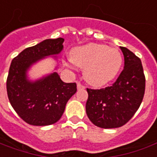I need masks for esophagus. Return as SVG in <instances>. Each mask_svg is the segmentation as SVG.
Instances as JSON below:
<instances>
[{
  "instance_id": "esophagus-1",
  "label": "esophagus",
  "mask_w": 157,
  "mask_h": 157,
  "mask_svg": "<svg viewBox=\"0 0 157 157\" xmlns=\"http://www.w3.org/2000/svg\"><path fill=\"white\" fill-rule=\"evenodd\" d=\"M77 88H78V90H83V89H85V86L83 85L81 83H78L77 84Z\"/></svg>"
}]
</instances>
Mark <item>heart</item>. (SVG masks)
Listing matches in <instances>:
<instances>
[{"label": "heart", "instance_id": "heart-1", "mask_svg": "<svg viewBox=\"0 0 157 157\" xmlns=\"http://www.w3.org/2000/svg\"><path fill=\"white\" fill-rule=\"evenodd\" d=\"M73 63L84 68V78L94 86H101L112 80L119 72L123 57L116 48L90 43L71 52Z\"/></svg>", "mask_w": 157, "mask_h": 157}]
</instances>
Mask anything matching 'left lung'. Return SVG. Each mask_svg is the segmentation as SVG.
I'll use <instances>...</instances> for the list:
<instances>
[{
    "instance_id": "1",
    "label": "left lung",
    "mask_w": 157,
    "mask_h": 157,
    "mask_svg": "<svg viewBox=\"0 0 157 157\" xmlns=\"http://www.w3.org/2000/svg\"><path fill=\"white\" fill-rule=\"evenodd\" d=\"M124 68L116 82L105 89H88L86 113L95 126L115 128L129 121L140 107L145 90L140 59L126 47H120Z\"/></svg>"
}]
</instances>
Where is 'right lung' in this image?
Masks as SVG:
<instances>
[{
	"instance_id": "right-lung-1",
	"label": "right lung",
	"mask_w": 157,
	"mask_h": 157,
	"mask_svg": "<svg viewBox=\"0 0 157 157\" xmlns=\"http://www.w3.org/2000/svg\"><path fill=\"white\" fill-rule=\"evenodd\" d=\"M63 41V38L45 40L23 50L12 61L6 79L7 96L17 115L30 125L56 123L67 101L76 93V83H64L56 73L34 82L27 79L29 67L45 56L59 54Z\"/></svg>"
}]
</instances>
